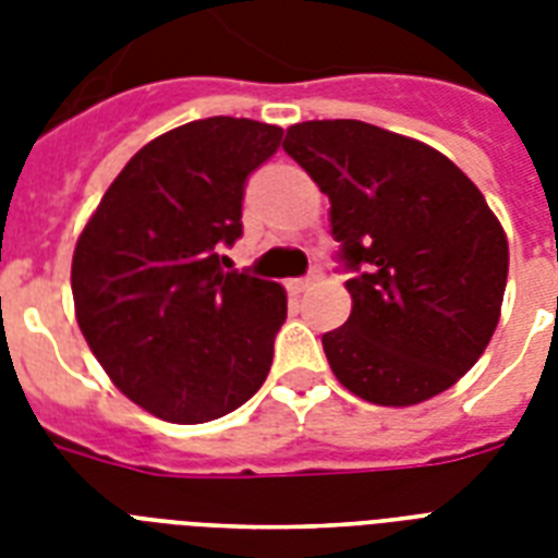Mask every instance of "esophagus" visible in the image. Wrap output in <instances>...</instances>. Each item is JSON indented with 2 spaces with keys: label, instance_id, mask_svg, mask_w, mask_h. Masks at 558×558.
<instances>
[{
  "label": "esophagus",
  "instance_id": "34e87169",
  "mask_svg": "<svg viewBox=\"0 0 558 558\" xmlns=\"http://www.w3.org/2000/svg\"><path fill=\"white\" fill-rule=\"evenodd\" d=\"M322 269H313L310 271V275H306V278H298V280H292V283H289V287L295 289V292H310V289L313 287H318V283H322Z\"/></svg>",
  "mask_w": 558,
  "mask_h": 558
}]
</instances>
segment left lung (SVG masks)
Segmentation results:
<instances>
[{
  "label": "left lung",
  "instance_id": "8db88e82",
  "mask_svg": "<svg viewBox=\"0 0 558 558\" xmlns=\"http://www.w3.org/2000/svg\"><path fill=\"white\" fill-rule=\"evenodd\" d=\"M283 150L330 196L353 310L324 332L336 379L416 405L475 365L501 315L510 248L472 179L434 147L365 121H304Z\"/></svg>",
  "mask_w": 558,
  "mask_h": 558
}]
</instances>
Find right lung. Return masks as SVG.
Listing matches in <instances>:
<instances>
[{
	"label": "right lung",
	"instance_id": "obj_1",
	"mask_svg": "<svg viewBox=\"0 0 558 558\" xmlns=\"http://www.w3.org/2000/svg\"><path fill=\"white\" fill-rule=\"evenodd\" d=\"M283 130L202 118L126 161L77 236L74 313L118 390L168 423L231 414L269 376L287 292L228 269L245 182Z\"/></svg>",
	"mask_w": 558,
	"mask_h": 558
}]
</instances>
